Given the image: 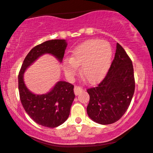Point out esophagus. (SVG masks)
Instances as JSON below:
<instances>
[{"label":"esophagus","instance_id":"34e87169","mask_svg":"<svg viewBox=\"0 0 153 153\" xmlns=\"http://www.w3.org/2000/svg\"><path fill=\"white\" fill-rule=\"evenodd\" d=\"M83 91V88L80 86H75V88H74V92H75V94L76 96L79 95L80 93Z\"/></svg>","mask_w":153,"mask_h":153}]
</instances>
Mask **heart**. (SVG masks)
<instances>
[{"instance_id":"b5f03b06","label":"heart","mask_w":153,"mask_h":153,"mask_svg":"<svg viewBox=\"0 0 153 153\" xmlns=\"http://www.w3.org/2000/svg\"><path fill=\"white\" fill-rule=\"evenodd\" d=\"M112 48L108 42L90 39L77 45L72 51L71 59L63 66L69 76H74L81 65V72L90 83H96L106 75L112 58Z\"/></svg>"}]
</instances>
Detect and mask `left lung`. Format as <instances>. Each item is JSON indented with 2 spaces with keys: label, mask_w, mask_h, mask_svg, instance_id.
Returning a JSON list of instances; mask_svg holds the SVG:
<instances>
[{
  "label": "left lung",
  "mask_w": 153,
  "mask_h": 153,
  "mask_svg": "<svg viewBox=\"0 0 153 153\" xmlns=\"http://www.w3.org/2000/svg\"><path fill=\"white\" fill-rule=\"evenodd\" d=\"M132 62L119 43L106 76L96 87L87 89L90 102L87 112L102 125L119 120L128 109L134 93Z\"/></svg>",
  "instance_id": "8db88e82"
}]
</instances>
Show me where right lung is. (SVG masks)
<instances>
[{"mask_svg":"<svg viewBox=\"0 0 153 153\" xmlns=\"http://www.w3.org/2000/svg\"><path fill=\"white\" fill-rule=\"evenodd\" d=\"M66 46L65 39H52L36 45L26 56L19 72V90L22 106L30 117L42 126L55 128L68 119L75 96L74 86L60 81L46 94H34L25 85L24 73L28 66L45 54H51L61 62Z\"/></svg>","mask_w":153,"mask_h":153,"instance_id":"add662e5","label":"right lung"}]
</instances>
